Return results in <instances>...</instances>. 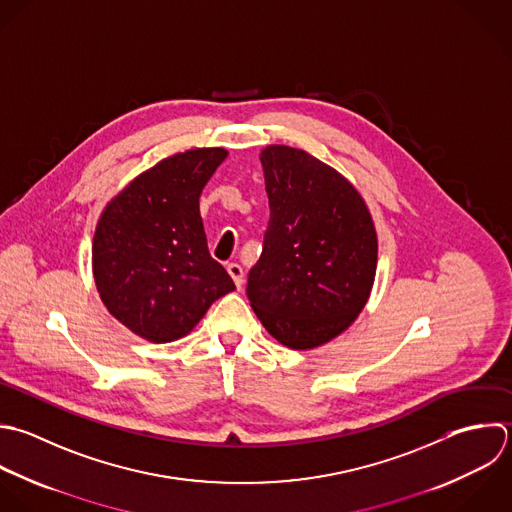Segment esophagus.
I'll return each instance as SVG.
<instances>
[{"instance_id":"esophagus-1","label":"esophagus","mask_w":512,"mask_h":512,"mask_svg":"<svg viewBox=\"0 0 512 512\" xmlns=\"http://www.w3.org/2000/svg\"><path fill=\"white\" fill-rule=\"evenodd\" d=\"M227 271H229V275L233 277V281H235V287L241 291V287H243V281H245V279H243V277H245V275H243V267H241L239 263H229V265H227Z\"/></svg>"}]
</instances>
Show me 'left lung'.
I'll return each mask as SVG.
<instances>
[{"label":"left lung","instance_id":"left-lung-1","mask_svg":"<svg viewBox=\"0 0 512 512\" xmlns=\"http://www.w3.org/2000/svg\"><path fill=\"white\" fill-rule=\"evenodd\" d=\"M259 159L271 217L247 297L281 345L315 349L347 331L371 297L375 223L355 185L311 153L267 145Z\"/></svg>","mask_w":512,"mask_h":512}]
</instances>
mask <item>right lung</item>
I'll use <instances>...</instances> for the list:
<instances>
[{
  "label": "right lung",
  "instance_id": "obj_1",
  "mask_svg": "<svg viewBox=\"0 0 512 512\" xmlns=\"http://www.w3.org/2000/svg\"><path fill=\"white\" fill-rule=\"evenodd\" d=\"M227 157L199 147L161 159L101 211L91 265L107 311L151 343H171L203 319L233 279L207 249L199 197Z\"/></svg>",
  "mask_w": 512,
  "mask_h": 512
}]
</instances>
